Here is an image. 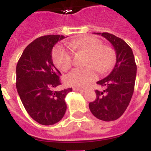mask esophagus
Listing matches in <instances>:
<instances>
[{
	"mask_svg": "<svg viewBox=\"0 0 151 151\" xmlns=\"http://www.w3.org/2000/svg\"><path fill=\"white\" fill-rule=\"evenodd\" d=\"M73 91H77V92H85V88H73Z\"/></svg>",
	"mask_w": 151,
	"mask_h": 151,
	"instance_id": "1",
	"label": "esophagus"
}]
</instances>
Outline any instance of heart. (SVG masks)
<instances>
[{"label": "heart", "instance_id": "1", "mask_svg": "<svg viewBox=\"0 0 151 151\" xmlns=\"http://www.w3.org/2000/svg\"><path fill=\"white\" fill-rule=\"evenodd\" d=\"M68 45L72 50L84 51L89 54L85 63L89 66L73 69L66 76V82L70 85L85 87L96 79L97 73L95 68L101 73H104L110 70L114 63V54L112 49L103 47L101 41L96 37H84L69 41ZM70 49L57 45L52 51L53 61L62 70L66 71L73 64V53Z\"/></svg>", "mask_w": 151, "mask_h": 151}]
</instances>
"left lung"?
Here are the masks:
<instances>
[{
    "label": "left lung",
    "instance_id": "left-lung-1",
    "mask_svg": "<svg viewBox=\"0 0 151 151\" xmlns=\"http://www.w3.org/2000/svg\"><path fill=\"white\" fill-rule=\"evenodd\" d=\"M94 34L110 41L116 53V63L107 77L97 81L104 90H96V99L89 103V109L98 119L111 122L124 114L131 101L137 68L132 50L124 40L109 33Z\"/></svg>",
    "mask_w": 151,
    "mask_h": 151
}]
</instances>
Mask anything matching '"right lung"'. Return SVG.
Wrapping results in <instances>:
<instances>
[{
  "instance_id": "1",
  "label": "right lung",
  "mask_w": 151,
  "mask_h": 151,
  "mask_svg": "<svg viewBox=\"0 0 151 151\" xmlns=\"http://www.w3.org/2000/svg\"><path fill=\"white\" fill-rule=\"evenodd\" d=\"M63 35H47L37 38L24 49L16 66V88L29 115L39 124L59 122L66 110L65 97L72 88L61 91V73L54 66L52 51Z\"/></svg>"
}]
</instances>
